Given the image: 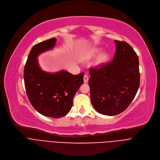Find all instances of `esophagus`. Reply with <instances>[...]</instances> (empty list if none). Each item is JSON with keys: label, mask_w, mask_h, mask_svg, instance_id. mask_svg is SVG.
Listing matches in <instances>:
<instances>
[{"label": "esophagus", "mask_w": 160, "mask_h": 160, "mask_svg": "<svg viewBox=\"0 0 160 160\" xmlns=\"http://www.w3.org/2000/svg\"><path fill=\"white\" fill-rule=\"evenodd\" d=\"M89 80V78L88 77L87 74H85L84 76H83V82H84V83H87Z\"/></svg>", "instance_id": "obj_1"}]
</instances>
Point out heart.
<instances>
[{
    "label": "heart",
    "instance_id": "1",
    "mask_svg": "<svg viewBox=\"0 0 160 160\" xmlns=\"http://www.w3.org/2000/svg\"><path fill=\"white\" fill-rule=\"evenodd\" d=\"M98 52H99V49L98 48H94V49H93L90 52V53L87 56V58H90L92 56H95ZM107 60H108V54L106 53H105V52H103V53L100 54L98 56L96 62H97V64L100 65V64H102V63H105L107 61Z\"/></svg>",
    "mask_w": 160,
    "mask_h": 160
}]
</instances>
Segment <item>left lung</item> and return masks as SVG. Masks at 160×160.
I'll return each mask as SVG.
<instances>
[{"label":"left lung","instance_id":"obj_1","mask_svg":"<svg viewBox=\"0 0 160 160\" xmlns=\"http://www.w3.org/2000/svg\"><path fill=\"white\" fill-rule=\"evenodd\" d=\"M113 60L89 69L91 101L100 113L118 115L127 109L135 97L140 83L139 59L125 41L115 40Z\"/></svg>","mask_w":160,"mask_h":160}]
</instances>
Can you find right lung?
Here are the masks:
<instances>
[{
  "label": "right lung",
  "instance_id": "1",
  "mask_svg": "<svg viewBox=\"0 0 160 160\" xmlns=\"http://www.w3.org/2000/svg\"><path fill=\"white\" fill-rule=\"evenodd\" d=\"M56 42L51 38L33 46L24 69V86L32 106L41 115L60 118L68 113L73 98L83 83V72L74 75L62 70L55 73L43 71L38 56L52 49Z\"/></svg>",
  "mask_w": 160,
  "mask_h": 160
}]
</instances>
